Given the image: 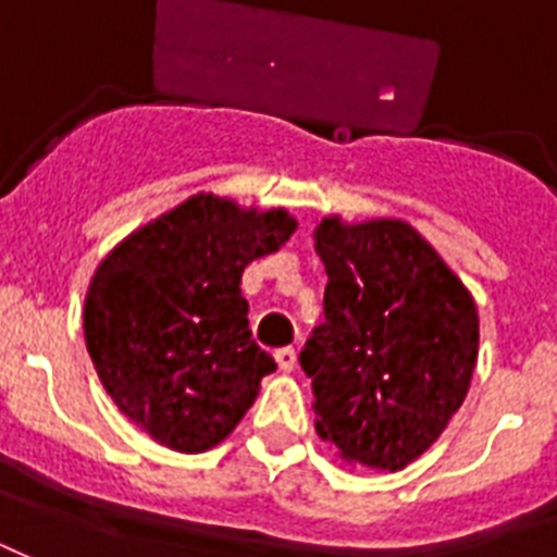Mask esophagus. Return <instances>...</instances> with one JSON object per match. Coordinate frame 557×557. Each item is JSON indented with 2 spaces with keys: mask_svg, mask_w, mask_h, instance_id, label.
<instances>
[{
  "mask_svg": "<svg viewBox=\"0 0 557 557\" xmlns=\"http://www.w3.org/2000/svg\"><path fill=\"white\" fill-rule=\"evenodd\" d=\"M277 367L283 372H292L297 367V352L295 347H283L277 349Z\"/></svg>",
  "mask_w": 557,
  "mask_h": 557,
  "instance_id": "34e87169",
  "label": "esophagus"
}]
</instances>
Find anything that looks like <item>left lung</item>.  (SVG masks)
Wrapping results in <instances>:
<instances>
[{
  "label": "left lung",
  "instance_id": "1",
  "mask_svg": "<svg viewBox=\"0 0 557 557\" xmlns=\"http://www.w3.org/2000/svg\"><path fill=\"white\" fill-rule=\"evenodd\" d=\"M323 323L300 367L312 379L314 431L344 462L401 471L466 401L480 314L466 283L405 219L323 216Z\"/></svg>",
  "mask_w": 557,
  "mask_h": 557
}]
</instances>
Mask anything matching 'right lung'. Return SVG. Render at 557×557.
Masks as SVG:
<instances>
[{
	"label": "right lung",
	"instance_id": "obj_1",
	"mask_svg": "<svg viewBox=\"0 0 557 557\" xmlns=\"http://www.w3.org/2000/svg\"><path fill=\"white\" fill-rule=\"evenodd\" d=\"M283 208L196 193L124 236L91 274L83 335L124 416L178 454L231 436L274 358L251 341L248 262L295 234Z\"/></svg>",
	"mask_w": 557,
	"mask_h": 557
}]
</instances>
